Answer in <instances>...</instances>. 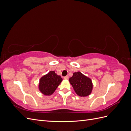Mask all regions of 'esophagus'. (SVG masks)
<instances>
[{"mask_svg":"<svg viewBox=\"0 0 131 131\" xmlns=\"http://www.w3.org/2000/svg\"><path fill=\"white\" fill-rule=\"evenodd\" d=\"M64 79H69V77L68 76V75H67V76H66V77H64Z\"/></svg>","mask_w":131,"mask_h":131,"instance_id":"esophagus-1","label":"esophagus"}]
</instances>
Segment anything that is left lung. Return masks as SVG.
I'll return each instance as SVG.
<instances>
[{"instance_id":"8db88e82","label":"left lung","mask_w":131,"mask_h":131,"mask_svg":"<svg viewBox=\"0 0 131 131\" xmlns=\"http://www.w3.org/2000/svg\"><path fill=\"white\" fill-rule=\"evenodd\" d=\"M69 81L78 96L80 97L88 96L92 92L93 84L91 79L85 76L80 72L73 73Z\"/></svg>"}]
</instances>
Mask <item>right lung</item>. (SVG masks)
I'll use <instances>...</instances> for the list:
<instances>
[{
    "label": "right lung",
    "mask_w": 131,
    "mask_h": 131,
    "mask_svg": "<svg viewBox=\"0 0 131 131\" xmlns=\"http://www.w3.org/2000/svg\"><path fill=\"white\" fill-rule=\"evenodd\" d=\"M63 79L54 71H50L39 80V90L45 96H50L61 84Z\"/></svg>",
    "instance_id": "add662e5"
}]
</instances>
